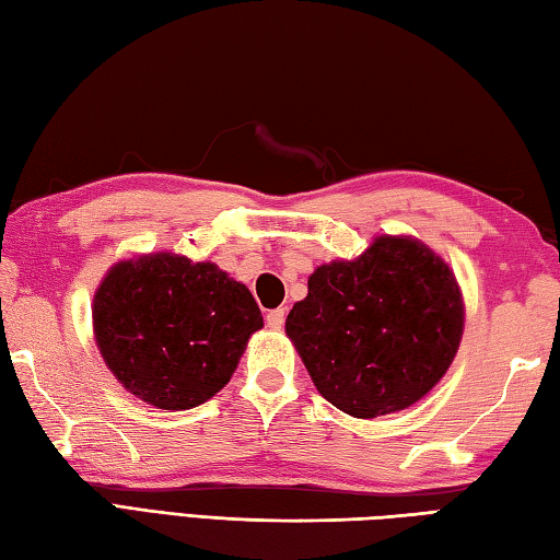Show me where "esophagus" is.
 I'll return each mask as SVG.
<instances>
[{
  "label": "esophagus",
  "instance_id": "obj_1",
  "mask_svg": "<svg viewBox=\"0 0 560 560\" xmlns=\"http://www.w3.org/2000/svg\"><path fill=\"white\" fill-rule=\"evenodd\" d=\"M283 323H287V308H277L267 313V325L271 330H281Z\"/></svg>",
  "mask_w": 560,
  "mask_h": 560
}]
</instances>
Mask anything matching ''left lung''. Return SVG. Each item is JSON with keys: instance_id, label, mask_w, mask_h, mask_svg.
<instances>
[{"instance_id": "obj_1", "label": "left lung", "mask_w": 560, "mask_h": 560, "mask_svg": "<svg viewBox=\"0 0 560 560\" xmlns=\"http://www.w3.org/2000/svg\"><path fill=\"white\" fill-rule=\"evenodd\" d=\"M466 305L452 267L412 235H376L315 267L287 335L317 393L359 420L422 400L452 366Z\"/></svg>"}]
</instances>
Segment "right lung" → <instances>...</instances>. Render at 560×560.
<instances>
[{"label":"right lung","instance_id":"add662e5","mask_svg":"<svg viewBox=\"0 0 560 560\" xmlns=\"http://www.w3.org/2000/svg\"><path fill=\"white\" fill-rule=\"evenodd\" d=\"M92 325L98 354L120 386L174 412L225 386L265 317L245 283L213 261L150 252L104 273Z\"/></svg>","mask_w":560,"mask_h":560}]
</instances>
